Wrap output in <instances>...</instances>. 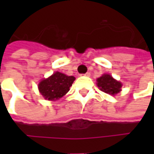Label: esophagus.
I'll use <instances>...</instances> for the list:
<instances>
[{
  "label": "esophagus",
  "instance_id": "obj_1",
  "mask_svg": "<svg viewBox=\"0 0 154 154\" xmlns=\"http://www.w3.org/2000/svg\"><path fill=\"white\" fill-rule=\"evenodd\" d=\"M83 75H85V76H90V75H91V74H90V72H87V73L84 74Z\"/></svg>",
  "mask_w": 154,
  "mask_h": 154
}]
</instances>
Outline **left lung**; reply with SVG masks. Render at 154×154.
<instances>
[{
	"mask_svg": "<svg viewBox=\"0 0 154 154\" xmlns=\"http://www.w3.org/2000/svg\"><path fill=\"white\" fill-rule=\"evenodd\" d=\"M97 81H98L97 85L100 88V90L110 95L116 94L121 90V83L113 79L112 76H110L109 74H103L98 78Z\"/></svg>",
	"mask_w": 154,
	"mask_h": 154,
	"instance_id": "1",
	"label": "left lung"
}]
</instances>
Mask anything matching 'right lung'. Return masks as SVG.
<instances>
[{
  "instance_id": "obj_1",
  "label": "right lung",
  "mask_w": 154,
  "mask_h": 154,
  "mask_svg": "<svg viewBox=\"0 0 154 154\" xmlns=\"http://www.w3.org/2000/svg\"><path fill=\"white\" fill-rule=\"evenodd\" d=\"M74 80V76H67L60 72H56L39 83V92L48 100L58 99L69 91V87Z\"/></svg>"
}]
</instances>
